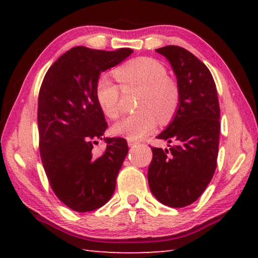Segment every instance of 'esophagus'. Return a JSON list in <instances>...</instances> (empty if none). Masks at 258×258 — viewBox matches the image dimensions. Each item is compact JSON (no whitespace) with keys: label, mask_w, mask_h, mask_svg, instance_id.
I'll return each instance as SVG.
<instances>
[{"label":"esophagus","mask_w":258,"mask_h":258,"mask_svg":"<svg viewBox=\"0 0 258 258\" xmlns=\"http://www.w3.org/2000/svg\"><path fill=\"white\" fill-rule=\"evenodd\" d=\"M127 145H128V147H134L138 145V142L133 141V140H127Z\"/></svg>","instance_id":"1"}]
</instances>
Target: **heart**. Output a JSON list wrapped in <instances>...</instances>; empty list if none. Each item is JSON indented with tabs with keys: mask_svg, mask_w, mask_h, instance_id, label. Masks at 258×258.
Returning <instances> with one entry per match:
<instances>
[{
	"mask_svg": "<svg viewBox=\"0 0 258 258\" xmlns=\"http://www.w3.org/2000/svg\"><path fill=\"white\" fill-rule=\"evenodd\" d=\"M115 76L124 90L141 89L137 108L140 111L112 125L111 133L127 140H139L155 130L157 119L167 124L180 107V90L168 78L167 69L158 60L141 56L115 69ZM95 98L104 115L115 119L120 115V87L108 75L98 78Z\"/></svg>",
	"mask_w": 258,
	"mask_h": 258,
	"instance_id": "obj_1",
	"label": "heart"
}]
</instances>
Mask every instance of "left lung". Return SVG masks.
<instances>
[{
	"label": "left lung",
	"mask_w": 258,
	"mask_h": 258,
	"mask_svg": "<svg viewBox=\"0 0 258 258\" xmlns=\"http://www.w3.org/2000/svg\"><path fill=\"white\" fill-rule=\"evenodd\" d=\"M169 61L180 90V107L157 139L169 149L151 148L149 187L158 202L181 208L195 203L213 178L220 140V103L209 69L197 56L176 45L157 49Z\"/></svg>",
	"instance_id": "obj_1"
}]
</instances>
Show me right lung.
Here are the masks:
<instances>
[{"instance_id": "obj_1", "label": "right lung", "mask_w": 258, "mask_h": 258, "mask_svg": "<svg viewBox=\"0 0 258 258\" xmlns=\"http://www.w3.org/2000/svg\"><path fill=\"white\" fill-rule=\"evenodd\" d=\"M133 50L73 47L46 72L38 94L40 154L52 190L73 211H95L111 198L128 152L121 138H107L101 156L93 145L108 124L95 98L100 74L120 63Z\"/></svg>"}]
</instances>
